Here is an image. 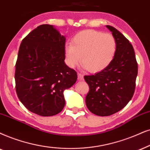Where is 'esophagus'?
I'll use <instances>...</instances> for the list:
<instances>
[{"label":"esophagus","instance_id":"1","mask_svg":"<svg viewBox=\"0 0 150 150\" xmlns=\"http://www.w3.org/2000/svg\"><path fill=\"white\" fill-rule=\"evenodd\" d=\"M77 77H78V80L81 81L84 79V76L81 73H77Z\"/></svg>","mask_w":150,"mask_h":150}]
</instances>
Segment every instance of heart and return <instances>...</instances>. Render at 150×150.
Returning <instances> with one entry per match:
<instances>
[{
	"label": "heart",
	"mask_w": 150,
	"mask_h": 150,
	"mask_svg": "<svg viewBox=\"0 0 150 150\" xmlns=\"http://www.w3.org/2000/svg\"><path fill=\"white\" fill-rule=\"evenodd\" d=\"M117 43L111 34L87 30L77 34L71 44L64 47V60L70 68L80 62L87 71L97 73L111 63L116 52Z\"/></svg>",
	"instance_id": "b5f03b06"
}]
</instances>
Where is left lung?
Here are the masks:
<instances>
[{"mask_svg": "<svg viewBox=\"0 0 150 150\" xmlns=\"http://www.w3.org/2000/svg\"><path fill=\"white\" fill-rule=\"evenodd\" d=\"M117 43L116 52L106 69L85 75L89 86L86 105L95 115L108 116L122 109L133 97L138 74L135 52L129 41L115 28L106 25Z\"/></svg>", "mask_w": 150, "mask_h": 150, "instance_id": "1", "label": "left lung"}]
</instances>
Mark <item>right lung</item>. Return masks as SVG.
<instances>
[{
	"label": "right lung",
	"mask_w": 150,
	"mask_h": 150,
	"mask_svg": "<svg viewBox=\"0 0 150 150\" xmlns=\"http://www.w3.org/2000/svg\"><path fill=\"white\" fill-rule=\"evenodd\" d=\"M65 43V37L48 24L38 26L22 40L15 70L16 91L31 112L52 116L65 106L64 90L77 78L64 62Z\"/></svg>",
	"instance_id": "obj_1"
}]
</instances>
